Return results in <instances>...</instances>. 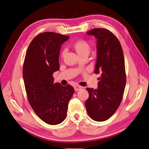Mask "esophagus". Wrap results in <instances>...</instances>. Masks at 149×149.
Instances as JSON below:
<instances>
[{
    "instance_id": "obj_1",
    "label": "esophagus",
    "mask_w": 149,
    "mask_h": 149,
    "mask_svg": "<svg viewBox=\"0 0 149 149\" xmlns=\"http://www.w3.org/2000/svg\"><path fill=\"white\" fill-rule=\"evenodd\" d=\"M81 88H82V87H81V86H80V85H75L74 86V90L75 91H79V90H81Z\"/></svg>"
}]
</instances>
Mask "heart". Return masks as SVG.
I'll list each match as a JSON object with an SVG mask.
<instances>
[{
    "mask_svg": "<svg viewBox=\"0 0 149 149\" xmlns=\"http://www.w3.org/2000/svg\"><path fill=\"white\" fill-rule=\"evenodd\" d=\"M73 47L80 57L83 56H88L90 53L91 49H92V47H91L89 43L84 40H79L76 41L74 43ZM65 52L66 50L65 49H62L61 50L60 55L61 58H63L64 57Z\"/></svg>",
    "mask_w": 149,
    "mask_h": 149,
    "instance_id": "b5f03b06",
    "label": "heart"
}]
</instances>
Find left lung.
Segmentation results:
<instances>
[{
	"label": "left lung",
	"mask_w": 149,
	"mask_h": 149,
	"mask_svg": "<svg viewBox=\"0 0 149 149\" xmlns=\"http://www.w3.org/2000/svg\"><path fill=\"white\" fill-rule=\"evenodd\" d=\"M87 35L97 38V59L94 73L100 74L97 89L87 88L85 102L89 116L104 121L116 111L123 100L126 83L124 54L117 37L105 28H94Z\"/></svg>",
	"instance_id": "left-lung-1"
}]
</instances>
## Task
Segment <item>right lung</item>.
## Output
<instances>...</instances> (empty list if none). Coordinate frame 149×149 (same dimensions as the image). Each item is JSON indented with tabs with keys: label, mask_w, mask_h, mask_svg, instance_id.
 I'll return each instance as SVG.
<instances>
[{
	"label": "right lung",
	"mask_w": 149,
	"mask_h": 149,
	"mask_svg": "<svg viewBox=\"0 0 149 149\" xmlns=\"http://www.w3.org/2000/svg\"><path fill=\"white\" fill-rule=\"evenodd\" d=\"M69 36L47 31L35 36L26 52L23 77L27 98L42 121L56 125L65 119L74 93L72 86L54 84L53 73L59 70L61 45Z\"/></svg>",
	"instance_id": "right-lung-1"
}]
</instances>
